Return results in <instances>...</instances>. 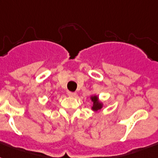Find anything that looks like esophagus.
<instances>
[{
  "instance_id": "esophagus-1",
  "label": "esophagus",
  "mask_w": 158,
  "mask_h": 158,
  "mask_svg": "<svg viewBox=\"0 0 158 158\" xmlns=\"http://www.w3.org/2000/svg\"><path fill=\"white\" fill-rule=\"evenodd\" d=\"M67 94H68V96H69V97H72V98H73V97H75L76 96V94H75V93H74V92H68V93H67Z\"/></svg>"
}]
</instances>
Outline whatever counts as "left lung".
I'll return each mask as SVG.
<instances>
[{"instance_id": "obj_1", "label": "left lung", "mask_w": 158, "mask_h": 158, "mask_svg": "<svg viewBox=\"0 0 158 158\" xmlns=\"http://www.w3.org/2000/svg\"><path fill=\"white\" fill-rule=\"evenodd\" d=\"M91 100L93 102V106H92V110L94 111H98V110H101L102 108V103L100 102L98 100V97L94 95V96H91Z\"/></svg>"}]
</instances>
